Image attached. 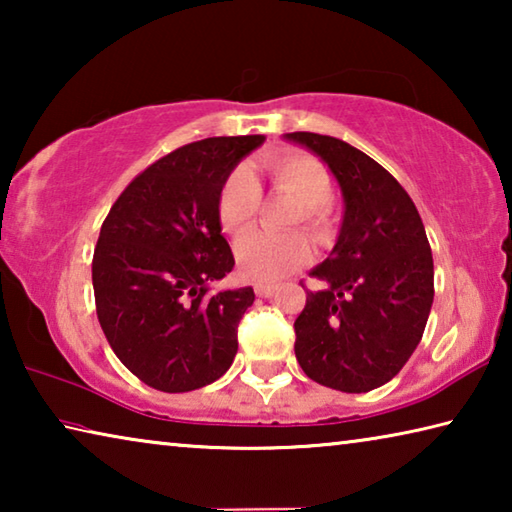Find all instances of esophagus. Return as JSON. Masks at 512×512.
<instances>
[{
	"label": "esophagus",
	"mask_w": 512,
	"mask_h": 512,
	"mask_svg": "<svg viewBox=\"0 0 512 512\" xmlns=\"http://www.w3.org/2000/svg\"><path fill=\"white\" fill-rule=\"evenodd\" d=\"M255 293L259 298H271L273 293H275V284H271V282H257L255 284Z\"/></svg>",
	"instance_id": "34e87169"
}]
</instances>
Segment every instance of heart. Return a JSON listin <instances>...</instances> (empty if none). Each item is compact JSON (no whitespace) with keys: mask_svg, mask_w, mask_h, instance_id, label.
<instances>
[{"mask_svg":"<svg viewBox=\"0 0 512 512\" xmlns=\"http://www.w3.org/2000/svg\"><path fill=\"white\" fill-rule=\"evenodd\" d=\"M271 185L277 192L296 198L298 207L291 225H305L318 241H329L336 228L332 198V176L314 155L307 153H271L266 158ZM262 205V189L255 173L248 167L232 169L219 192V221L223 230L241 232L255 221ZM239 273L248 280L271 282L305 266L311 259V244L300 232L271 235V232H248L235 244Z\"/></svg>","mask_w":512,"mask_h":512,"instance_id":"heart-1","label":"heart"}]
</instances>
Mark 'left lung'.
I'll list each match as a JSON object with an SVG mask.
<instances>
[{
	"instance_id": "1",
	"label": "left lung",
	"mask_w": 512,
	"mask_h": 512,
	"mask_svg": "<svg viewBox=\"0 0 512 512\" xmlns=\"http://www.w3.org/2000/svg\"><path fill=\"white\" fill-rule=\"evenodd\" d=\"M334 173L343 194L339 239L311 275L296 318V359L309 379L343 393L384 386L418 348L433 302V257L411 196L348 142L287 133Z\"/></svg>"
}]
</instances>
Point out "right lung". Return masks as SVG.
<instances>
[{
	"label": "right lung",
	"mask_w": 512,
	"mask_h": 512,
	"mask_svg": "<svg viewBox=\"0 0 512 512\" xmlns=\"http://www.w3.org/2000/svg\"><path fill=\"white\" fill-rule=\"evenodd\" d=\"M264 135L207 137L133 178L110 207L92 259L103 334L137 379L187 393L225 375L253 287L212 293L235 266L221 235L219 192Z\"/></svg>",
	"instance_id": "right-lung-1"
}]
</instances>
